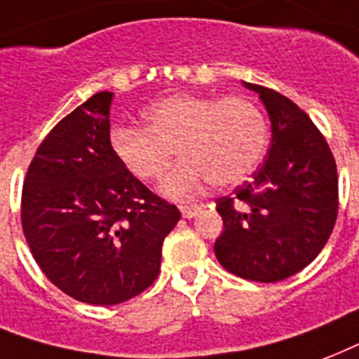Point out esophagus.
Wrapping results in <instances>:
<instances>
[{
	"instance_id": "esophagus-1",
	"label": "esophagus",
	"mask_w": 359,
	"mask_h": 359,
	"mask_svg": "<svg viewBox=\"0 0 359 359\" xmlns=\"http://www.w3.org/2000/svg\"><path fill=\"white\" fill-rule=\"evenodd\" d=\"M180 211H182V215L185 219L196 217L200 211H202V205L198 204H191V205H180Z\"/></svg>"
}]
</instances>
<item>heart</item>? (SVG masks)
Here are the masks:
<instances>
[{
  "label": "heart",
  "instance_id": "obj_1",
  "mask_svg": "<svg viewBox=\"0 0 359 359\" xmlns=\"http://www.w3.org/2000/svg\"><path fill=\"white\" fill-rule=\"evenodd\" d=\"M144 119L146 127H112L110 148L144 183L163 177L176 148L183 159L163 183V193L174 198H191L210 180L219 187L241 182L268 144L262 110L241 95L174 93L149 104Z\"/></svg>",
  "mask_w": 359,
  "mask_h": 359
}]
</instances>
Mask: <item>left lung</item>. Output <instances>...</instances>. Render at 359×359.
Segmentation results:
<instances>
[{
    "mask_svg": "<svg viewBox=\"0 0 359 359\" xmlns=\"http://www.w3.org/2000/svg\"><path fill=\"white\" fill-rule=\"evenodd\" d=\"M271 119V148L251 182L215 200L224 230L215 257L241 279L292 277L324 249L339 211L337 166L326 138L288 97L258 84Z\"/></svg>",
    "mask_w": 359,
    "mask_h": 359,
    "instance_id": "1",
    "label": "left lung"
}]
</instances>
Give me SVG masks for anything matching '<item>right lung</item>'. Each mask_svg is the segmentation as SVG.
Masks as SVG:
<instances>
[{"instance_id":"add662e5","label":"right lung","mask_w":359,"mask_h":359,"mask_svg":"<svg viewBox=\"0 0 359 359\" xmlns=\"http://www.w3.org/2000/svg\"><path fill=\"white\" fill-rule=\"evenodd\" d=\"M110 91L61 119L22 187V230L35 262L67 296L118 305L154 285L161 247L182 217L110 148Z\"/></svg>"}]
</instances>
